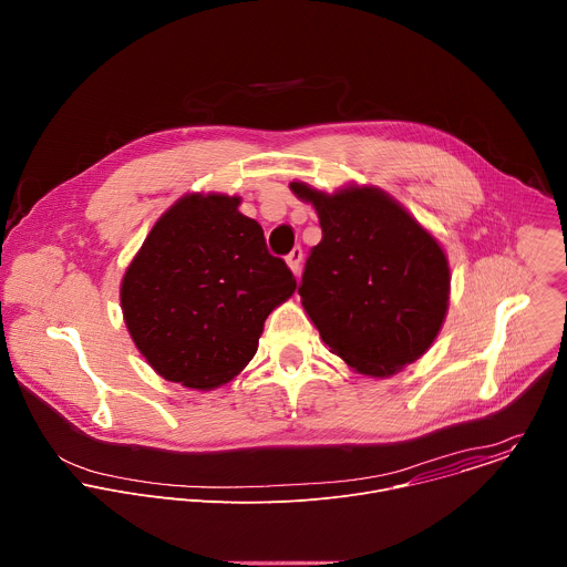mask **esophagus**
<instances>
[{"mask_svg": "<svg viewBox=\"0 0 567 567\" xmlns=\"http://www.w3.org/2000/svg\"><path fill=\"white\" fill-rule=\"evenodd\" d=\"M287 265H289V269L293 271V276L300 274V265H302V249H300V247H293V249H291V254L287 256Z\"/></svg>", "mask_w": 567, "mask_h": 567, "instance_id": "obj_1", "label": "esophagus"}]
</instances>
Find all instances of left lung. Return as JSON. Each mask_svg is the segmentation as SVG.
<instances>
[{"mask_svg":"<svg viewBox=\"0 0 567 567\" xmlns=\"http://www.w3.org/2000/svg\"><path fill=\"white\" fill-rule=\"evenodd\" d=\"M289 188L313 206L322 228L298 287L322 343L374 379L417 361L449 311L451 269L440 241L381 188Z\"/></svg>","mask_w":567,"mask_h":567,"instance_id":"8db88e82","label":"left lung"}]
</instances>
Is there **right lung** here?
I'll return each mask as SVG.
<instances>
[{
  "instance_id": "1",
  "label": "right lung",
  "mask_w": 567,
  "mask_h": 567,
  "mask_svg": "<svg viewBox=\"0 0 567 567\" xmlns=\"http://www.w3.org/2000/svg\"><path fill=\"white\" fill-rule=\"evenodd\" d=\"M237 195L188 193L156 219L121 282L127 332L168 381L213 390L247 368L267 316L296 291Z\"/></svg>"
}]
</instances>
